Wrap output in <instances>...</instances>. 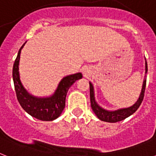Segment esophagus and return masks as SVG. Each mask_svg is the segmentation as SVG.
I'll list each match as a JSON object with an SVG mask.
<instances>
[{"instance_id":"esophagus-1","label":"esophagus","mask_w":156,"mask_h":156,"mask_svg":"<svg viewBox=\"0 0 156 156\" xmlns=\"http://www.w3.org/2000/svg\"><path fill=\"white\" fill-rule=\"evenodd\" d=\"M83 73H86V71H84V72H83Z\"/></svg>"}]
</instances>
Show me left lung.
<instances>
[{"instance_id": "8db88e82", "label": "left lung", "mask_w": 156, "mask_h": 156, "mask_svg": "<svg viewBox=\"0 0 156 156\" xmlns=\"http://www.w3.org/2000/svg\"><path fill=\"white\" fill-rule=\"evenodd\" d=\"M147 72H148V64H147V62L145 61V73H147ZM89 83H90V105H91L92 110L95 113V115H97L98 118L101 121L108 122H119V121L123 120L126 118L129 117V115H131L140 107V104H141L143 99H144V90H145L146 87V78H144V82H143L142 89H141V92H140V94L139 96V98L134 103V105H133L130 107H128V108H120V109L115 110V111H108V110L102 108L98 105L94 98L93 85L90 82Z\"/></svg>"}]
</instances>
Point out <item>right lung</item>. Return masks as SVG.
<instances>
[{"label": "right lung", "mask_w": 156, "mask_h": 156, "mask_svg": "<svg viewBox=\"0 0 156 156\" xmlns=\"http://www.w3.org/2000/svg\"><path fill=\"white\" fill-rule=\"evenodd\" d=\"M26 44V43H25ZM19 49L12 70L16 96L22 108L31 116L42 121H52L61 115L66 106V98L70 87L83 77L80 73L66 76L60 81L55 92L50 97L37 98L27 91L22 84L19 73V64L22 48Z\"/></svg>", "instance_id": "add662e5"}]
</instances>
